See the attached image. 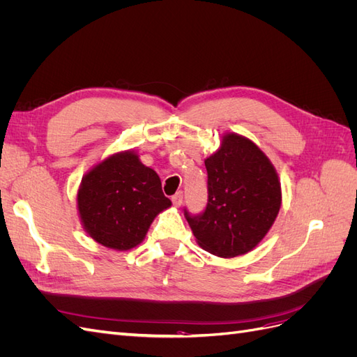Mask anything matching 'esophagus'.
I'll use <instances>...</instances> for the list:
<instances>
[{"mask_svg": "<svg viewBox=\"0 0 357 357\" xmlns=\"http://www.w3.org/2000/svg\"><path fill=\"white\" fill-rule=\"evenodd\" d=\"M171 201H172V204L176 205V207H180L181 202H183V192H177L176 195L171 198Z\"/></svg>", "mask_w": 357, "mask_h": 357, "instance_id": "esophagus-1", "label": "esophagus"}]
</instances>
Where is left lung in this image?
Segmentation results:
<instances>
[{
    "label": "left lung",
    "instance_id": "left-lung-1",
    "mask_svg": "<svg viewBox=\"0 0 357 357\" xmlns=\"http://www.w3.org/2000/svg\"><path fill=\"white\" fill-rule=\"evenodd\" d=\"M208 199L192 214L185 207L198 244L211 255L235 257L250 252L271 228L282 204V188L269 159L241 135L223 137L205 159Z\"/></svg>",
    "mask_w": 357,
    "mask_h": 357
}]
</instances>
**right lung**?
I'll list each match as a JSON object with an SVG mask.
<instances>
[{
    "label": "right lung",
    "instance_id": "obj_1",
    "mask_svg": "<svg viewBox=\"0 0 357 357\" xmlns=\"http://www.w3.org/2000/svg\"><path fill=\"white\" fill-rule=\"evenodd\" d=\"M77 204L84 229L96 243L128 250L143 241L150 223L171 201L156 172L137 155L125 152L105 159L83 177Z\"/></svg>",
    "mask_w": 357,
    "mask_h": 357
}]
</instances>
